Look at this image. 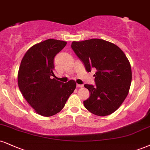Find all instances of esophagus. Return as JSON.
I'll list each match as a JSON object with an SVG mask.
<instances>
[{
  "label": "esophagus",
  "mask_w": 150,
  "mask_h": 150,
  "mask_svg": "<svg viewBox=\"0 0 150 150\" xmlns=\"http://www.w3.org/2000/svg\"><path fill=\"white\" fill-rule=\"evenodd\" d=\"M77 88H82V87H83V85H82V84H77Z\"/></svg>",
  "instance_id": "1"
}]
</instances>
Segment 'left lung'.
Listing matches in <instances>:
<instances>
[{
	"label": "left lung",
	"mask_w": 150,
	"mask_h": 150,
	"mask_svg": "<svg viewBox=\"0 0 150 150\" xmlns=\"http://www.w3.org/2000/svg\"><path fill=\"white\" fill-rule=\"evenodd\" d=\"M71 47L84 63L86 71L96 70V86L84 84L90 96L84 105L90 112L107 116L120 107L129 93L131 80V64L121 49L102 39L73 41Z\"/></svg>",
	"instance_id": "left-lung-1"
}]
</instances>
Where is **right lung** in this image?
<instances>
[{
  "instance_id": "obj_1",
  "label": "right lung",
  "mask_w": 150,
  "mask_h": 150,
  "mask_svg": "<svg viewBox=\"0 0 150 150\" xmlns=\"http://www.w3.org/2000/svg\"><path fill=\"white\" fill-rule=\"evenodd\" d=\"M66 41L48 39L34 45L23 56L18 72V86L23 96L38 114L50 117L59 112L76 88L52 79L54 57L66 45Z\"/></svg>"
}]
</instances>
